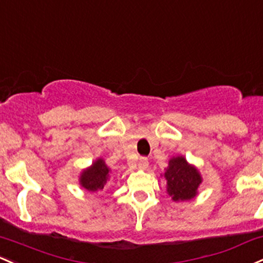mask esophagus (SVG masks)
Listing matches in <instances>:
<instances>
[{"mask_svg":"<svg viewBox=\"0 0 263 263\" xmlns=\"http://www.w3.org/2000/svg\"><path fill=\"white\" fill-rule=\"evenodd\" d=\"M138 167L143 170L147 168V167H148V160H147L146 157H141L140 161H138Z\"/></svg>","mask_w":263,"mask_h":263,"instance_id":"obj_1","label":"esophagus"}]
</instances>
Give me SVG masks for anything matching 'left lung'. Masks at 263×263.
Segmentation results:
<instances>
[{"mask_svg": "<svg viewBox=\"0 0 263 263\" xmlns=\"http://www.w3.org/2000/svg\"><path fill=\"white\" fill-rule=\"evenodd\" d=\"M163 176L167 181V193L175 202L192 200L202 183L198 170L187 162L183 156L172 157Z\"/></svg>", "mask_w": 263, "mask_h": 263, "instance_id": "1", "label": "left lung"}]
</instances>
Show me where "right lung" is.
Returning <instances> with one entry per match:
<instances>
[{"label": "right lung", "instance_id": "obj_1", "mask_svg": "<svg viewBox=\"0 0 263 263\" xmlns=\"http://www.w3.org/2000/svg\"><path fill=\"white\" fill-rule=\"evenodd\" d=\"M111 170L102 158H97L91 167L83 170L80 176V184L88 192H99L105 189Z\"/></svg>", "mask_w": 263, "mask_h": 263}]
</instances>
